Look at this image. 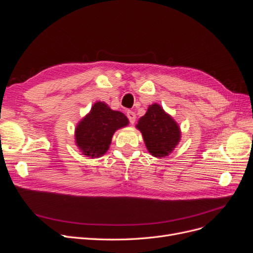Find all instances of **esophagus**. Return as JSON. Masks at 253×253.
<instances>
[{
	"label": "esophagus",
	"instance_id": "1",
	"mask_svg": "<svg viewBox=\"0 0 253 253\" xmlns=\"http://www.w3.org/2000/svg\"><path fill=\"white\" fill-rule=\"evenodd\" d=\"M126 116H127V118H128L129 124L134 125V124H135V120H136V114H135L133 111H127V112H126Z\"/></svg>",
	"mask_w": 253,
	"mask_h": 253
}]
</instances>
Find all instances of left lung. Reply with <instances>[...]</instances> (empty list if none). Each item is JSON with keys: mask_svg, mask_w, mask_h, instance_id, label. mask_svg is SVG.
<instances>
[{"mask_svg": "<svg viewBox=\"0 0 253 253\" xmlns=\"http://www.w3.org/2000/svg\"><path fill=\"white\" fill-rule=\"evenodd\" d=\"M136 126L142 133L147 149L155 157L170 154L180 139L178 125L156 103L149 106Z\"/></svg>", "mask_w": 253, "mask_h": 253, "instance_id": "1", "label": "left lung"}]
</instances>
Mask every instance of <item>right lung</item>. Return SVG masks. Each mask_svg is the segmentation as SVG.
Returning <instances> with one entry per match:
<instances>
[{
    "label": "right lung",
    "mask_w": 253,
    "mask_h": 253,
    "mask_svg": "<svg viewBox=\"0 0 253 253\" xmlns=\"http://www.w3.org/2000/svg\"><path fill=\"white\" fill-rule=\"evenodd\" d=\"M127 125L125 114L111 110L104 102H96L76 128V143L84 155L99 157L109 150L115 131Z\"/></svg>",
    "instance_id": "1"
}]
</instances>
